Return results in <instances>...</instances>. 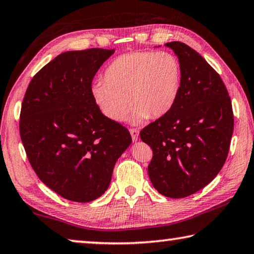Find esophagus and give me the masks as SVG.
Segmentation results:
<instances>
[{
  "instance_id": "1",
  "label": "esophagus",
  "mask_w": 254,
  "mask_h": 254,
  "mask_svg": "<svg viewBox=\"0 0 254 254\" xmlns=\"http://www.w3.org/2000/svg\"><path fill=\"white\" fill-rule=\"evenodd\" d=\"M130 133H131L132 140L136 141L137 136H139V130H136V128H130Z\"/></svg>"
}]
</instances>
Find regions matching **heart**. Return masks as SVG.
Returning <instances> with one entry per match:
<instances>
[{"label":"heart","instance_id":"heart-1","mask_svg":"<svg viewBox=\"0 0 254 254\" xmlns=\"http://www.w3.org/2000/svg\"><path fill=\"white\" fill-rule=\"evenodd\" d=\"M182 87V66L175 55L161 51H134L115 58L104 79L92 85V96L101 113L121 122L131 109V122L159 119L175 106ZM131 102H130L129 101Z\"/></svg>","mask_w":254,"mask_h":254}]
</instances>
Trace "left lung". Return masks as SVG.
Instances as JSON below:
<instances>
[{
    "label": "left lung",
    "instance_id": "8db88e82",
    "mask_svg": "<svg viewBox=\"0 0 254 254\" xmlns=\"http://www.w3.org/2000/svg\"><path fill=\"white\" fill-rule=\"evenodd\" d=\"M182 66V87L168 114L142 128L153 156L149 178L161 195L184 198L208 185L229 153L234 117L220 75L184 42L166 44Z\"/></svg>",
    "mask_w": 254,
    "mask_h": 254
}]
</instances>
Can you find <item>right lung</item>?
Returning a JSON list of instances; mask_svg holds the SVG:
<instances>
[{
	"label": "right lung",
	"mask_w": 254,
	"mask_h": 254,
	"mask_svg": "<svg viewBox=\"0 0 254 254\" xmlns=\"http://www.w3.org/2000/svg\"><path fill=\"white\" fill-rule=\"evenodd\" d=\"M114 49L66 51L33 76L20 113V136L42 183L64 198L88 203L110 186L130 132L101 113L94 76Z\"/></svg>",
	"instance_id": "1"
}]
</instances>
